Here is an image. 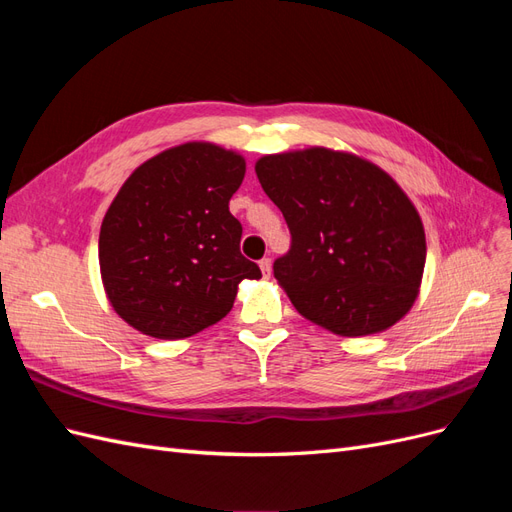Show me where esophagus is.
<instances>
[{
	"mask_svg": "<svg viewBox=\"0 0 512 512\" xmlns=\"http://www.w3.org/2000/svg\"><path fill=\"white\" fill-rule=\"evenodd\" d=\"M258 265H260L262 275H265V277H271V258H269V256H267V258H262V260L258 262Z\"/></svg>",
	"mask_w": 512,
	"mask_h": 512,
	"instance_id": "esophagus-1",
	"label": "esophagus"
}]
</instances>
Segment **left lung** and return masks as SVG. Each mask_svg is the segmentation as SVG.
<instances>
[{"instance_id":"1","label":"left lung","mask_w":512,"mask_h":512,"mask_svg":"<svg viewBox=\"0 0 512 512\" xmlns=\"http://www.w3.org/2000/svg\"><path fill=\"white\" fill-rule=\"evenodd\" d=\"M256 175L290 230L273 275L299 314L346 337L408 314L425 269V230L384 170L314 147L260 158Z\"/></svg>"}]
</instances>
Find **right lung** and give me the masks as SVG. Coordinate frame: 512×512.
<instances>
[{
	"mask_svg": "<svg viewBox=\"0 0 512 512\" xmlns=\"http://www.w3.org/2000/svg\"><path fill=\"white\" fill-rule=\"evenodd\" d=\"M245 160L211 143H185L138 166L100 228V271L115 312L158 339L222 320L241 280L262 277L241 250L228 211Z\"/></svg>",
	"mask_w": 512,
	"mask_h": 512,
	"instance_id": "add662e5",
	"label": "right lung"
}]
</instances>
